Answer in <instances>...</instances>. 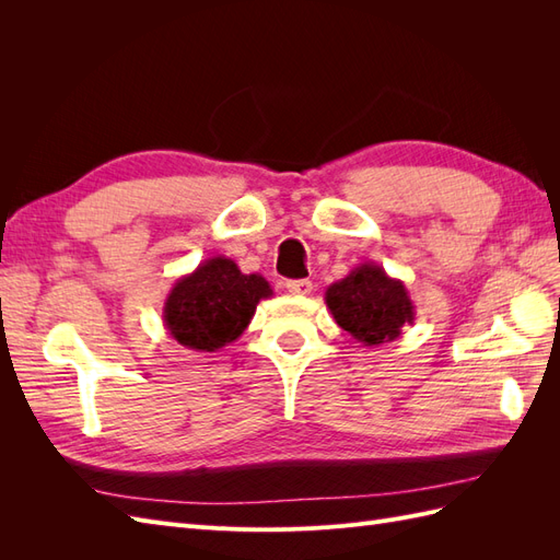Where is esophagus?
Here are the masks:
<instances>
[{
    "mask_svg": "<svg viewBox=\"0 0 560 560\" xmlns=\"http://www.w3.org/2000/svg\"><path fill=\"white\" fill-rule=\"evenodd\" d=\"M287 290H290L292 294H299V296H306L313 292V282L311 280H290L284 284Z\"/></svg>",
    "mask_w": 560,
    "mask_h": 560,
    "instance_id": "esophagus-1",
    "label": "esophagus"
}]
</instances>
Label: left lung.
Instances as JSON below:
<instances>
[{
    "label": "left lung",
    "mask_w": 560,
    "mask_h": 560,
    "mask_svg": "<svg viewBox=\"0 0 560 560\" xmlns=\"http://www.w3.org/2000/svg\"><path fill=\"white\" fill-rule=\"evenodd\" d=\"M325 303L336 325L364 346L395 341L401 327L413 325L416 306L406 284L389 278L385 268L364 261L327 287Z\"/></svg>",
    "instance_id": "left-lung-1"
}]
</instances>
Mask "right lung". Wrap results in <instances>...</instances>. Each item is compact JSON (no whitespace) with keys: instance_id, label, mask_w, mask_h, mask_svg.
<instances>
[{"instance_id":"obj_1","label":"right lung","mask_w":560,"mask_h":560,"mask_svg":"<svg viewBox=\"0 0 560 560\" xmlns=\"http://www.w3.org/2000/svg\"><path fill=\"white\" fill-rule=\"evenodd\" d=\"M270 296L273 290L266 278L245 276L229 257H212L173 284L163 306V322L179 346L214 352L241 338L257 303Z\"/></svg>"}]
</instances>
